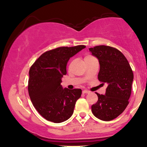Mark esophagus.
Wrapping results in <instances>:
<instances>
[{
    "label": "esophagus",
    "instance_id": "esophagus-1",
    "mask_svg": "<svg viewBox=\"0 0 147 147\" xmlns=\"http://www.w3.org/2000/svg\"><path fill=\"white\" fill-rule=\"evenodd\" d=\"M82 92H83V94H86V93H88L89 91L86 90H84L82 91Z\"/></svg>",
    "mask_w": 147,
    "mask_h": 147
}]
</instances>
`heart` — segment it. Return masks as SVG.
Here are the masks:
<instances>
[{
    "mask_svg": "<svg viewBox=\"0 0 147 147\" xmlns=\"http://www.w3.org/2000/svg\"><path fill=\"white\" fill-rule=\"evenodd\" d=\"M90 57V56H87L86 57Z\"/></svg>",
    "mask_w": 147,
    "mask_h": 147,
    "instance_id": "b5f03b06",
    "label": "heart"
}]
</instances>
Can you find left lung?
I'll use <instances>...</instances> for the list:
<instances>
[{"mask_svg":"<svg viewBox=\"0 0 147 147\" xmlns=\"http://www.w3.org/2000/svg\"><path fill=\"white\" fill-rule=\"evenodd\" d=\"M89 50L99 60V81L108 84L105 95L96 92L98 100L91 106L92 112L101 120H113L122 114L129 104L133 70L125 56L117 49L97 45Z\"/></svg>","mask_w":147,"mask_h":147,"instance_id":"obj_1","label":"left lung"}]
</instances>
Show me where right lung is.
Listing matches in <instances>:
<instances>
[{"instance_id":"right-lung-1","label":"right lung","mask_w":147,"mask_h":147,"mask_svg":"<svg viewBox=\"0 0 147 147\" xmlns=\"http://www.w3.org/2000/svg\"><path fill=\"white\" fill-rule=\"evenodd\" d=\"M84 45L59 47L44 52L30 69L28 92L33 106L43 117L55 123L63 122L72 116L81 89L69 90L61 85L66 75L70 57L85 48Z\"/></svg>"}]
</instances>
